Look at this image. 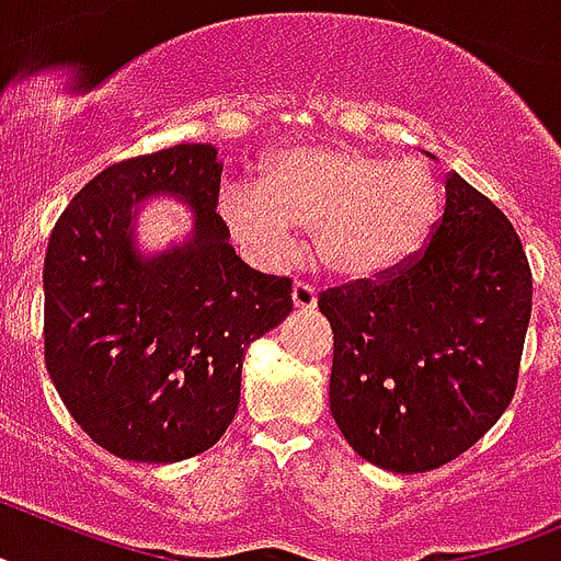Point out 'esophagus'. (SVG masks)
I'll use <instances>...</instances> for the list:
<instances>
[{"instance_id":"34e87169","label":"esophagus","mask_w":561,"mask_h":561,"mask_svg":"<svg viewBox=\"0 0 561 561\" xmlns=\"http://www.w3.org/2000/svg\"><path fill=\"white\" fill-rule=\"evenodd\" d=\"M291 304H295L298 312H312L318 307V291L309 284H304V280H295V286H291Z\"/></svg>"}]
</instances>
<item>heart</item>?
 Segmentation results:
<instances>
[{
	"instance_id": "b5f03b06",
	"label": "heart",
	"mask_w": 561,
	"mask_h": 561,
	"mask_svg": "<svg viewBox=\"0 0 561 561\" xmlns=\"http://www.w3.org/2000/svg\"><path fill=\"white\" fill-rule=\"evenodd\" d=\"M220 211L240 243L284 257L309 231L312 257L337 280H373L427 243L442 215V186L424 160L350 146H291L261 163L257 188L231 183Z\"/></svg>"
}]
</instances>
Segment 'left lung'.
Listing matches in <instances>:
<instances>
[{
	"mask_svg": "<svg viewBox=\"0 0 561 561\" xmlns=\"http://www.w3.org/2000/svg\"><path fill=\"white\" fill-rule=\"evenodd\" d=\"M424 252L378 280L321 291L335 335L330 410L369 465L427 473L511 404L534 277L511 220L456 171Z\"/></svg>",
	"mask_w": 561,
	"mask_h": 561,
	"instance_id": "8db88e82",
	"label": "left lung"
}]
</instances>
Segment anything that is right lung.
Here are the masks:
<instances>
[{
    "label": "right lung",
    "mask_w": 561,
    "mask_h": 561,
    "mask_svg": "<svg viewBox=\"0 0 561 561\" xmlns=\"http://www.w3.org/2000/svg\"><path fill=\"white\" fill-rule=\"evenodd\" d=\"M220 171L208 142L131 157L80 188L50 231L45 367L73 421L125 461L171 465L220 442L249 344L291 312L289 277L234 254ZM148 196L187 203L183 244L139 252L133 224Z\"/></svg>",
    "instance_id": "obj_1"
}]
</instances>
